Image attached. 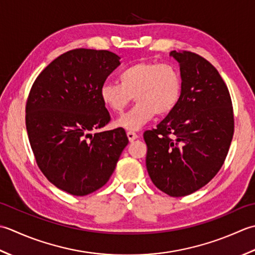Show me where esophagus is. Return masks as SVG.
Listing matches in <instances>:
<instances>
[{
	"instance_id": "esophagus-1",
	"label": "esophagus",
	"mask_w": 255,
	"mask_h": 255,
	"mask_svg": "<svg viewBox=\"0 0 255 255\" xmlns=\"http://www.w3.org/2000/svg\"><path fill=\"white\" fill-rule=\"evenodd\" d=\"M127 135H128V141H129V142H133L134 139H136V138H137V134L135 133V132H133V131H128V132H127Z\"/></svg>"
}]
</instances>
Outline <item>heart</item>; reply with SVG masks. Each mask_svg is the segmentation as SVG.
I'll return each instance as SVG.
<instances>
[{
    "mask_svg": "<svg viewBox=\"0 0 255 255\" xmlns=\"http://www.w3.org/2000/svg\"><path fill=\"white\" fill-rule=\"evenodd\" d=\"M119 81L100 87V99L112 112H123L129 102L136 103L117 121V126L134 131L156 116H166L178 105L183 90L179 70L168 62L138 61L119 72Z\"/></svg>",
    "mask_w": 255,
    "mask_h": 255,
    "instance_id": "heart-1",
    "label": "heart"
}]
</instances>
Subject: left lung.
<instances>
[{
	"mask_svg": "<svg viewBox=\"0 0 255 255\" xmlns=\"http://www.w3.org/2000/svg\"><path fill=\"white\" fill-rule=\"evenodd\" d=\"M169 55L180 66V100L143 136L153 184L171 197H183L207 185L220 170L235 132V117L226 82L209 61L191 51Z\"/></svg>",
	"mask_w": 255,
	"mask_h": 255,
	"instance_id": "obj_1",
	"label": "left lung"
}]
</instances>
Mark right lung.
<instances>
[{
    "mask_svg": "<svg viewBox=\"0 0 255 255\" xmlns=\"http://www.w3.org/2000/svg\"><path fill=\"white\" fill-rule=\"evenodd\" d=\"M119 60L109 50L72 49L51 61L30 88L25 122L36 163L70 195L105 186L128 143L121 128L91 133L111 121L99 92Z\"/></svg>",
    "mask_w": 255,
    "mask_h": 255,
    "instance_id": "right-lung-1",
    "label": "right lung"
}]
</instances>
